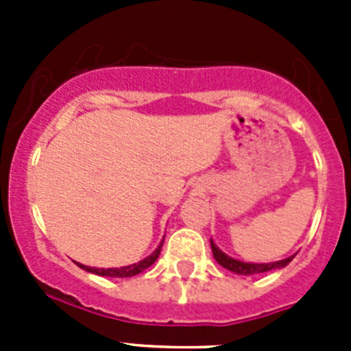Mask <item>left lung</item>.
Returning a JSON list of instances; mask_svg holds the SVG:
<instances>
[{"label":"left lung","mask_w":351,"mask_h":351,"mask_svg":"<svg viewBox=\"0 0 351 351\" xmlns=\"http://www.w3.org/2000/svg\"><path fill=\"white\" fill-rule=\"evenodd\" d=\"M210 247H213L214 258H216V262H218L221 267L228 269V271L235 272V274H243V276L262 274V272L274 271V269H283L287 267L288 263L293 260V256H295V255L288 256V258L278 260V262H271V263H250V262H241V260H235L232 258V256L225 255V253H223V251L213 243V239H210Z\"/></svg>","instance_id":"left-lung-1"}]
</instances>
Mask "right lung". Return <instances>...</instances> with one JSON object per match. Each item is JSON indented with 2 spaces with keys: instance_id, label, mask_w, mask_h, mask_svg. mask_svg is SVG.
<instances>
[{
  "instance_id": "1",
  "label": "right lung",
  "mask_w": 351,
  "mask_h": 351,
  "mask_svg": "<svg viewBox=\"0 0 351 351\" xmlns=\"http://www.w3.org/2000/svg\"><path fill=\"white\" fill-rule=\"evenodd\" d=\"M161 246H163V241L160 243V246L147 256V258L141 260L138 263H132V265H126V267H119V269H96V267H88V265H82V263H77L80 269L84 271L93 272V274H98V276H107V278H132V276H137L141 274L142 271H145L147 267H151L156 258L160 256V251Z\"/></svg>"
}]
</instances>
